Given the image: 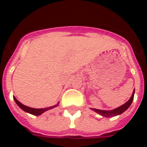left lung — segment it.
I'll return each instance as SVG.
<instances>
[{
	"label": "left lung",
	"instance_id": "left-lung-1",
	"mask_svg": "<svg viewBox=\"0 0 147 147\" xmlns=\"http://www.w3.org/2000/svg\"><path fill=\"white\" fill-rule=\"evenodd\" d=\"M134 94H135V89L132 92V94L130 98H129L125 104L122 105L120 107H117V108L113 109L112 110H98V109H95V108H90L92 110L95 111L96 113H98L99 115H102L104 117L106 118H110V117H114V116H116V115H119L120 114L123 113L124 111L129 108V106L132 104V101H133V98H134Z\"/></svg>",
	"mask_w": 147,
	"mask_h": 147
}]
</instances>
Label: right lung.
Wrapping results in <instances>:
<instances>
[{"label":"right lung","mask_w":147,"mask_h":147,"mask_svg":"<svg viewBox=\"0 0 147 147\" xmlns=\"http://www.w3.org/2000/svg\"><path fill=\"white\" fill-rule=\"evenodd\" d=\"M13 98H14V100H15V102H16L17 105H18V107H20V108H21L23 111H25V112L28 113L32 114V115H41V114H42L44 112H45V111L51 110V109L54 108V107H57L58 105H59V102H58V103L56 105H54V106H51V107H45V108H40V109L32 108V107H27V106H26V105H23L22 103H20V102H19V101H18V100L17 99L15 96H13Z\"/></svg>","instance_id":"obj_1"}]
</instances>
